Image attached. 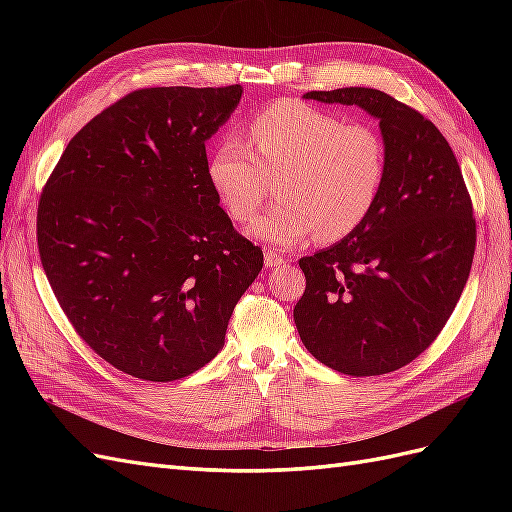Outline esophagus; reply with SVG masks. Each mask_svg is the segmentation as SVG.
I'll return each mask as SVG.
<instances>
[{
    "label": "esophagus",
    "mask_w": 512,
    "mask_h": 512,
    "mask_svg": "<svg viewBox=\"0 0 512 512\" xmlns=\"http://www.w3.org/2000/svg\"><path fill=\"white\" fill-rule=\"evenodd\" d=\"M284 262H286V258H284L282 254H277V252H273V250H265V267L273 269V267L284 265Z\"/></svg>",
    "instance_id": "esophagus-1"
}]
</instances>
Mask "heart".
I'll return each mask as SVG.
<instances>
[{
  "mask_svg": "<svg viewBox=\"0 0 512 512\" xmlns=\"http://www.w3.org/2000/svg\"><path fill=\"white\" fill-rule=\"evenodd\" d=\"M207 175L235 222L250 220L271 194L277 203L252 222L267 243L292 247L316 232L331 243L348 237L374 211L386 179V145L378 130L346 123L301 100H275L247 121L245 143L215 145Z\"/></svg>",
  "mask_w": 512,
  "mask_h": 512,
  "instance_id": "obj_1",
  "label": "heart"
}]
</instances>
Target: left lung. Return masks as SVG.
Masks as SVG:
<instances>
[{"instance_id": "obj_1", "label": "left lung", "mask_w": 512, "mask_h": 512, "mask_svg": "<svg viewBox=\"0 0 512 512\" xmlns=\"http://www.w3.org/2000/svg\"><path fill=\"white\" fill-rule=\"evenodd\" d=\"M380 119L386 179L374 211L329 250L299 260L305 292L294 324L320 363L382 376L440 335L468 282L476 218L455 153L416 108L380 89L309 91Z\"/></svg>"}]
</instances>
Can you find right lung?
Listing matches in <instances>:
<instances>
[{"label":"right lung","instance_id":"obj_1","mask_svg":"<svg viewBox=\"0 0 512 512\" xmlns=\"http://www.w3.org/2000/svg\"><path fill=\"white\" fill-rule=\"evenodd\" d=\"M241 85L130 91L72 136L36 237L59 307L106 363L170 382L205 367L262 269L207 175L205 141Z\"/></svg>","mask_w":512,"mask_h":512}]
</instances>
